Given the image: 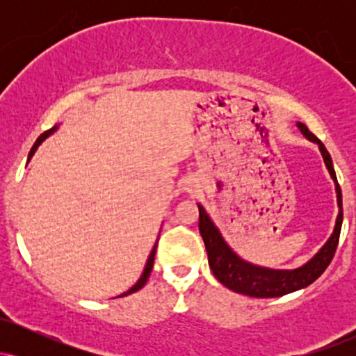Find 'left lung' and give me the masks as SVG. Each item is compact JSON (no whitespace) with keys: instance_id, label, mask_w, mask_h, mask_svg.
I'll return each mask as SVG.
<instances>
[{"instance_id":"left-lung-1","label":"left lung","mask_w":356,"mask_h":356,"mask_svg":"<svg viewBox=\"0 0 356 356\" xmlns=\"http://www.w3.org/2000/svg\"><path fill=\"white\" fill-rule=\"evenodd\" d=\"M301 132L305 134L309 140L316 142L320 145L321 155L325 159L326 169L332 174V179L334 181V187H337V199H338V212L337 224H334V231L332 238L326 241V244L313 259H309L305 266L293 269V271H280V269H268L259 268L254 264L246 263L241 257L232 252V249L224 243L222 236L218 227L214 226L209 216L206 214L204 207L199 204V231L206 244L207 257H209V266L212 275L218 277L220 284L226 288L232 289V291L241 293L251 298H277L284 296L288 293L298 291V289L306 288L316 281L318 277L323 275L328 264L332 263L334 251H337L338 241H340V231L343 222V207H341V189L340 184L337 181V174H334L332 157H330L328 150L323 145V142L314 134L308 130V127L301 122H298Z\"/></svg>"}]
</instances>
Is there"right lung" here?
Returning <instances> with one entry per match:
<instances>
[{"label":"right lung","instance_id":"1","mask_svg":"<svg viewBox=\"0 0 356 356\" xmlns=\"http://www.w3.org/2000/svg\"><path fill=\"white\" fill-rule=\"evenodd\" d=\"M55 129L56 127H53V129H50V130H47V132L44 134H42V136H40L38 138H36V142H35V145H33V149H31V152H30V159L33 157V154L36 152V149H38V145L42 144V142L44 140V138H47L48 136H50V134H53L55 132ZM155 249H157V243H155V246H154V249H152V252H150V256H149V259H147V264H145V269H144V273H142V276H140V280L137 281L136 284L132 286V288L129 289V291H125L124 295H120L118 298H122V296H127V295H132V293H136V291H138V289L140 288H144V284L147 283V280H149V276H150V271H152V268H154V257H155Z\"/></svg>","mask_w":356,"mask_h":356}]
</instances>
